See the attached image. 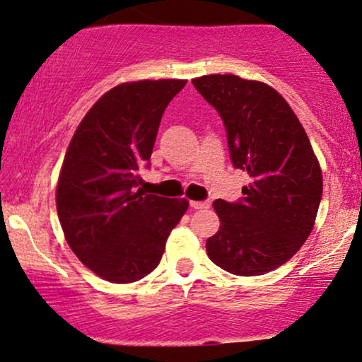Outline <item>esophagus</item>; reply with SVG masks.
Segmentation results:
<instances>
[{
	"label": "esophagus",
	"mask_w": 362,
	"mask_h": 362,
	"mask_svg": "<svg viewBox=\"0 0 362 362\" xmlns=\"http://www.w3.org/2000/svg\"><path fill=\"white\" fill-rule=\"evenodd\" d=\"M190 206L194 210H205L210 206V200H202V202H197V200H192L190 202Z\"/></svg>",
	"instance_id": "1"
}]
</instances>
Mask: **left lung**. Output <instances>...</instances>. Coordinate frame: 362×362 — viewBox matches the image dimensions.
Returning a JSON list of instances; mask_svg holds the SVG:
<instances>
[{"mask_svg":"<svg viewBox=\"0 0 362 362\" xmlns=\"http://www.w3.org/2000/svg\"><path fill=\"white\" fill-rule=\"evenodd\" d=\"M223 120L230 158L248 172L237 202L215 200L220 228L206 240L216 267L257 276L286 263L310 237L322 175L305 129L269 86L233 74L192 81Z\"/></svg>","mask_w":362,"mask_h":362,"instance_id":"obj_1","label":"left lung"}]
</instances>
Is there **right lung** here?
Returning <instances> with one entry per match:
<instances>
[{"mask_svg": "<svg viewBox=\"0 0 362 362\" xmlns=\"http://www.w3.org/2000/svg\"><path fill=\"white\" fill-rule=\"evenodd\" d=\"M187 81L115 86L95 103L67 147L56 190L57 216L76 257L110 283L139 281L160 263L189 209L139 189L163 110Z\"/></svg>", "mask_w": 362, "mask_h": 362, "instance_id": "obj_1", "label": "right lung"}]
</instances>
